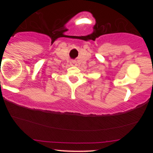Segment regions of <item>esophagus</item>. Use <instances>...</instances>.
<instances>
[{
	"mask_svg": "<svg viewBox=\"0 0 153 153\" xmlns=\"http://www.w3.org/2000/svg\"><path fill=\"white\" fill-rule=\"evenodd\" d=\"M71 65H76V62H75V61H74V60H73V61H71Z\"/></svg>",
	"mask_w": 153,
	"mask_h": 153,
	"instance_id": "esophagus-1",
	"label": "esophagus"
}]
</instances>
